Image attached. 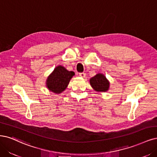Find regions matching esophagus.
<instances>
[{
  "mask_svg": "<svg viewBox=\"0 0 157 157\" xmlns=\"http://www.w3.org/2000/svg\"><path fill=\"white\" fill-rule=\"evenodd\" d=\"M79 76L81 77H85L86 74L84 73H79Z\"/></svg>",
  "mask_w": 157,
  "mask_h": 157,
  "instance_id": "1",
  "label": "esophagus"
}]
</instances>
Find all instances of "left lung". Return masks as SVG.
<instances>
[{"mask_svg": "<svg viewBox=\"0 0 157 157\" xmlns=\"http://www.w3.org/2000/svg\"><path fill=\"white\" fill-rule=\"evenodd\" d=\"M90 84L92 88L97 91H106L109 88V82L107 80L104 75L97 74L92 77L90 80Z\"/></svg>", "mask_w": 157, "mask_h": 157, "instance_id": "8db88e82", "label": "left lung"}]
</instances>
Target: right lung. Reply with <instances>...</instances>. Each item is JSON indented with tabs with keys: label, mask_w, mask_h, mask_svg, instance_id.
<instances>
[{
	"label": "right lung",
	"mask_w": 157,
	"mask_h": 157,
	"mask_svg": "<svg viewBox=\"0 0 157 157\" xmlns=\"http://www.w3.org/2000/svg\"><path fill=\"white\" fill-rule=\"evenodd\" d=\"M75 75L73 71L59 66L56 67L47 80V86L51 91L60 94L67 88L70 79Z\"/></svg>",
	"instance_id": "right-lung-1"
}]
</instances>
